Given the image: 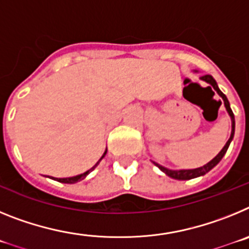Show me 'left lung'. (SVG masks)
I'll list each match as a JSON object with an SVG mask.
<instances>
[{
  "label": "left lung",
  "mask_w": 249,
  "mask_h": 249,
  "mask_svg": "<svg viewBox=\"0 0 249 249\" xmlns=\"http://www.w3.org/2000/svg\"><path fill=\"white\" fill-rule=\"evenodd\" d=\"M201 80L206 81L207 83H210L211 86H212L213 89L217 91V93L219 94L222 97V100H223L224 102V106H226V109H227V112L230 113L231 116V120H232V132H231V137L230 140L227 141V143H226V146L222 148V151L219 152L218 155L215 156L214 158H213L211 162H208L207 164H204L203 167H199V168H196V169H181V171H172V169H167L164 168V167L160 166L158 163H155L156 166L158 167V168L160 169V171H163L164 173H166L167 176H169V177H172L175 178V179H192V178H196V177H199V176H203L206 175L207 172H210L211 169L213 168V167L215 166V164L218 163L219 160L223 158V156L226 155V152H227L228 147H230V143H231V141L233 140V136H234V114H233L232 109H231L230 107V102H228L227 97H226V94L222 93L221 89H218V86H217V83H215L214 78H213L212 76H210V74H204V76L201 77Z\"/></svg>",
  "instance_id": "8db88e82"
}]
</instances>
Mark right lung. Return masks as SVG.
Wrapping results in <instances>:
<instances>
[{"label":"right lung","mask_w":249,"mask_h":249,"mask_svg":"<svg viewBox=\"0 0 249 249\" xmlns=\"http://www.w3.org/2000/svg\"><path fill=\"white\" fill-rule=\"evenodd\" d=\"M106 153H107V151L105 152V153H103V156H102V158L105 157L106 156ZM102 158H101V160H102ZM100 160H98L97 163L94 164L93 167H92L91 169H89V171H87V172H85V173H82V175H78V176H74V177H68V178H56V181H58V182H62V183H76V182H78V181H82L83 178L86 177V176L89 175V172H91L92 169H94V167L97 166L98 163H100ZM54 179V178H53Z\"/></svg>","instance_id":"obj_1"}]
</instances>
